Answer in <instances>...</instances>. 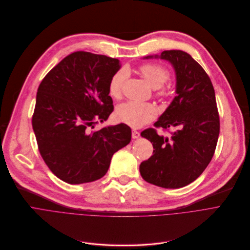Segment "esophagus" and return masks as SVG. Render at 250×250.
<instances>
[{"label":"esophagus","mask_w":250,"mask_h":250,"mask_svg":"<svg viewBox=\"0 0 250 250\" xmlns=\"http://www.w3.org/2000/svg\"><path fill=\"white\" fill-rule=\"evenodd\" d=\"M131 137H132V139H134V140L139 139L140 138V132L138 130H136V129H132L131 130Z\"/></svg>","instance_id":"34e87169"}]
</instances>
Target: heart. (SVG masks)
<instances>
[{
    "instance_id": "heart-1",
    "label": "heart",
    "mask_w": 250,
    "mask_h": 250,
    "mask_svg": "<svg viewBox=\"0 0 250 250\" xmlns=\"http://www.w3.org/2000/svg\"><path fill=\"white\" fill-rule=\"evenodd\" d=\"M142 77L148 83V85L154 89H158L164 85V83L169 78V72L159 64H145L139 68ZM126 78V72L120 70L116 72L109 82V94L119 98L122 95L123 87ZM161 95L166 94L163 90ZM116 121L125 124L131 127H141L146 124L152 122L157 116V108L147 103L126 102L118 105L114 112Z\"/></svg>"
}]
</instances>
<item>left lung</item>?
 <instances>
[{
  "label": "left lung",
  "instance_id": "8db88e82",
  "mask_svg": "<svg viewBox=\"0 0 250 250\" xmlns=\"http://www.w3.org/2000/svg\"><path fill=\"white\" fill-rule=\"evenodd\" d=\"M160 58L173 66L176 96L159 120L156 127L174 128L170 137L147 128L141 136L152 143L154 155L140 165L145 181L153 185L177 189L200 176L209 165L217 145L220 123L212 82L190 54L182 50H166Z\"/></svg>",
  "mask_w": 250,
  "mask_h": 250
}]
</instances>
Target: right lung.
I'll return each mask as SVG.
<instances>
[{
    "label": "right lung",
    "mask_w": 250,
    "mask_h": 250,
    "mask_svg": "<svg viewBox=\"0 0 250 250\" xmlns=\"http://www.w3.org/2000/svg\"><path fill=\"white\" fill-rule=\"evenodd\" d=\"M121 68L118 59L77 51L43 78L32 118L39 152L51 172L68 184L103 178L115 152L129 144L125 124L92 131L113 110L109 82Z\"/></svg>",
    "instance_id": "1"
}]
</instances>
